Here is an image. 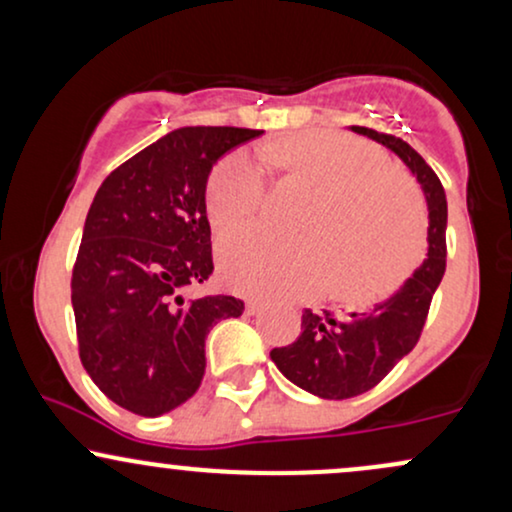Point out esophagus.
Here are the masks:
<instances>
[{
    "mask_svg": "<svg viewBox=\"0 0 512 512\" xmlns=\"http://www.w3.org/2000/svg\"><path fill=\"white\" fill-rule=\"evenodd\" d=\"M262 310V303L257 301H245V315H257Z\"/></svg>",
    "mask_w": 512,
    "mask_h": 512,
    "instance_id": "esophagus-1",
    "label": "esophagus"
}]
</instances>
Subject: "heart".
<instances>
[{"mask_svg": "<svg viewBox=\"0 0 512 512\" xmlns=\"http://www.w3.org/2000/svg\"><path fill=\"white\" fill-rule=\"evenodd\" d=\"M260 158L315 190L301 221V240L260 228H238L219 243V269L231 289L262 298L320 291L351 303L378 301L414 262L424 240V211L411 182L387 168L385 156L337 132H296L264 144ZM264 173L248 151L226 156L207 185V214L216 228L252 219L262 207Z\"/></svg>", "mask_w": 512, "mask_h": 512, "instance_id": "1", "label": "heart"}]
</instances>
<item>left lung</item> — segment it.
Here are the masks:
<instances>
[{
    "label": "left lung",
    "instance_id": "obj_1",
    "mask_svg": "<svg viewBox=\"0 0 512 512\" xmlns=\"http://www.w3.org/2000/svg\"><path fill=\"white\" fill-rule=\"evenodd\" d=\"M390 149L411 170L426 197V257L399 289L363 313L330 315L303 310L301 334L289 346L272 349L276 368L301 390L322 399L363 395L390 373L419 342L428 305L445 274L448 199L433 168L402 139L368 127H351Z\"/></svg>",
    "mask_w": 512,
    "mask_h": 512
}]
</instances>
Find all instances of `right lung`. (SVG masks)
<instances>
[{
  "label": "right lung",
  "mask_w": 512,
  "mask_h": 512,
  "mask_svg": "<svg viewBox=\"0 0 512 512\" xmlns=\"http://www.w3.org/2000/svg\"><path fill=\"white\" fill-rule=\"evenodd\" d=\"M262 129L180 127L115 168L93 197L72 274L79 356L101 392L139 416L180 407L202 383L233 296L190 298L209 279L211 168Z\"/></svg>",
  "instance_id": "right-lung-1"
}]
</instances>
